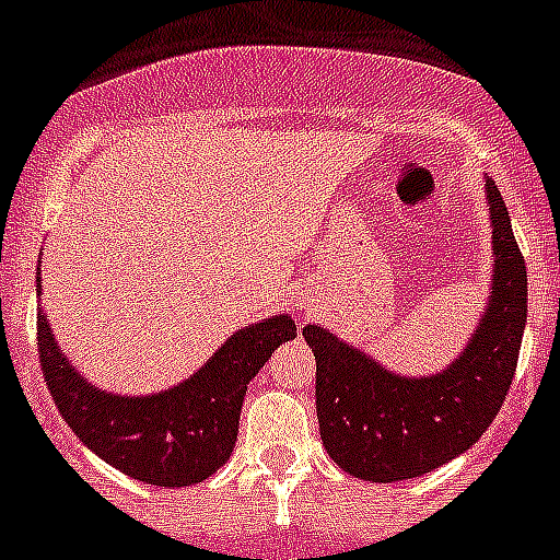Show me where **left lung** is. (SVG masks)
Wrapping results in <instances>:
<instances>
[{"label":"left lung","mask_w":560,"mask_h":560,"mask_svg":"<svg viewBox=\"0 0 560 560\" xmlns=\"http://www.w3.org/2000/svg\"><path fill=\"white\" fill-rule=\"evenodd\" d=\"M485 205L491 215V296L446 370L420 378L398 375L323 325L303 328L316 355L323 446L350 477H423L468 452L504 404L527 323V266L491 179H485Z\"/></svg>","instance_id":"obj_1"}]
</instances>
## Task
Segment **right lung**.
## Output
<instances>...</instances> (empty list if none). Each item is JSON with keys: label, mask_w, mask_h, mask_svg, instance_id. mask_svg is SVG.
I'll use <instances>...</instances> for the list:
<instances>
[{"label": "right lung", "mask_w": 560, "mask_h": 560, "mask_svg": "<svg viewBox=\"0 0 560 560\" xmlns=\"http://www.w3.org/2000/svg\"><path fill=\"white\" fill-rule=\"evenodd\" d=\"M42 294V269L36 271ZM38 359L58 412L69 429L108 465L162 488H185L212 477L230 459L246 384L283 341L294 339L289 314L241 328L176 387L151 395H117L89 384L61 353L38 311Z\"/></svg>", "instance_id": "1"}]
</instances>
